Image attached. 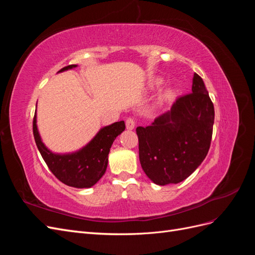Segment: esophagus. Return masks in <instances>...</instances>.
<instances>
[{"label": "esophagus", "mask_w": 255, "mask_h": 255, "mask_svg": "<svg viewBox=\"0 0 255 255\" xmlns=\"http://www.w3.org/2000/svg\"><path fill=\"white\" fill-rule=\"evenodd\" d=\"M126 126L128 129H133L135 128V120L133 118H128L126 121Z\"/></svg>", "instance_id": "34e87169"}]
</instances>
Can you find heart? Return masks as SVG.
I'll return each mask as SVG.
<instances>
[{"mask_svg": "<svg viewBox=\"0 0 255 255\" xmlns=\"http://www.w3.org/2000/svg\"><path fill=\"white\" fill-rule=\"evenodd\" d=\"M164 83V81L161 80V79H157V80H155L154 81V86H156V87H159L161 84ZM165 96L166 97H171V96H173V90L172 89H168L166 92H165Z\"/></svg>", "mask_w": 255, "mask_h": 255, "instance_id": "heart-1", "label": "heart"}]
</instances>
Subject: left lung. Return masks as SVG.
<instances>
[{
    "mask_svg": "<svg viewBox=\"0 0 255 255\" xmlns=\"http://www.w3.org/2000/svg\"><path fill=\"white\" fill-rule=\"evenodd\" d=\"M215 111L201 76L192 79L191 94L148 127H138L142 170L157 185L177 184L201 165L210 150Z\"/></svg>",
    "mask_w": 255,
    "mask_h": 255,
    "instance_id": "obj_1",
    "label": "left lung"
}]
</instances>
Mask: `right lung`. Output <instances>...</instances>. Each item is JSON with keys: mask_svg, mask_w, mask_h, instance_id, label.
<instances>
[{"mask_svg": "<svg viewBox=\"0 0 255 255\" xmlns=\"http://www.w3.org/2000/svg\"><path fill=\"white\" fill-rule=\"evenodd\" d=\"M76 67V65H69L60 69L58 72ZM125 129V121L115 122L100 129L97 135L79 151L58 154L50 151L42 142L37 128L36 113L33 121L35 142L45 164L60 182L75 188H90L101 179L109 163L111 146L116 137Z\"/></svg>", "mask_w": 255, "mask_h": 255, "instance_id": "1", "label": "right lung"}]
</instances>
